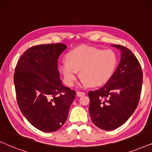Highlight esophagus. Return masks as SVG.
Returning <instances> with one entry per match:
<instances>
[{
    "label": "esophagus",
    "instance_id": "34e87169",
    "mask_svg": "<svg viewBox=\"0 0 152 152\" xmlns=\"http://www.w3.org/2000/svg\"><path fill=\"white\" fill-rule=\"evenodd\" d=\"M85 95H86V93L84 92H82V91H77V95L78 97L84 96Z\"/></svg>",
    "mask_w": 152,
    "mask_h": 152
}]
</instances>
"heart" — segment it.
Here are the masks:
<instances>
[{"mask_svg":"<svg viewBox=\"0 0 152 152\" xmlns=\"http://www.w3.org/2000/svg\"><path fill=\"white\" fill-rule=\"evenodd\" d=\"M66 62L60 64L59 70L68 86L75 84L78 71L83 86L102 85L111 78L117 64L113 51L86 45L70 50L66 54Z\"/></svg>","mask_w":152,"mask_h":152,"instance_id":"obj_1","label":"heart"}]
</instances>
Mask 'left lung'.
Here are the masks:
<instances>
[{
    "label": "left lung",
    "instance_id": "left-lung-1",
    "mask_svg": "<svg viewBox=\"0 0 152 152\" xmlns=\"http://www.w3.org/2000/svg\"><path fill=\"white\" fill-rule=\"evenodd\" d=\"M121 52L118 68L99 89L90 91L89 113L97 127L110 131L122 126L138 107L142 85L138 60L127 48L112 45Z\"/></svg>",
    "mask_w": 152,
    "mask_h": 152
}]
</instances>
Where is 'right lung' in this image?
<instances>
[{
	"instance_id": "1",
	"label": "right lung",
	"mask_w": 152,
	"mask_h": 152,
	"mask_svg": "<svg viewBox=\"0 0 152 152\" xmlns=\"http://www.w3.org/2000/svg\"><path fill=\"white\" fill-rule=\"evenodd\" d=\"M66 45H39L27 50L14 75L16 101L25 118L34 127L53 132L67 119L75 91L62 84L57 60Z\"/></svg>"
}]
</instances>
